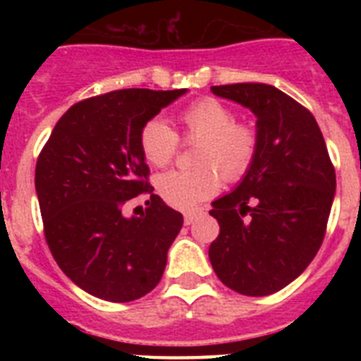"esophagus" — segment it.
I'll list each match as a JSON object with an SVG mask.
<instances>
[{
  "instance_id": "obj_1",
  "label": "esophagus",
  "mask_w": 361,
  "mask_h": 361,
  "mask_svg": "<svg viewBox=\"0 0 361 361\" xmlns=\"http://www.w3.org/2000/svg\"><path fill=\"white\" fill-rule=\"evenodd\" d=\"M199 215H202V212H200V209H193V212H186V213H184V224H186V226L193 224V220H195Z\"/></svg>"
}]
</instances>
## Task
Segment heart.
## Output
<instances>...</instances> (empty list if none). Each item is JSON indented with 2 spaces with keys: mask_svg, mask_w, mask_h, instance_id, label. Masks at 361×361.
I'll return each mask as SVG.
<instances>
[{
  "mask_svg": "<svg viewBox=\"0 0 361 361\" xmlns=\"http://www.w3.org/2000/svg\"><path fill=\"white\" fill-rule=\"evenodd\" d=\"M184 139L200 141L193 170H170L157 177L162 199L175 208L188 209L209 199L226 180H238L257 157L258 133L253 124L235 121V111L219 99L202 97L180 110ZM146 161L170 164L178 152V135L161 117L149 119L139 135Z\"/></svg>",
  "mask_w": 361,
  "mask_h": 361,
  "instance_id": "obj_1",
  "label": "heart"
}]
</instances>
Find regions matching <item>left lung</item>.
<instances>
[{"mask_svg": "<svg viewBox=\"0 0 361 361\" xmlns=\"http://www.w3.org/2000/svg\"><path fill=\"white\" fill-rule=\"evenodd\" d=\"M250 108L258 148L235 190L212 202L220 226L209 260L220 282L245 296H266L298 279L324 240L336 173L311 111L264 82L212 86Z\"/></svg>", "mask_w": 361, "mask_h": 361, "instance_id": "left-lung-1", "label": "left lung"}]
</instances>
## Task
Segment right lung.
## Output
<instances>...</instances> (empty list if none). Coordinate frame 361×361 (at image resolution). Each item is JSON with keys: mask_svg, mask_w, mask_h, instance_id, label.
<instances>
[{"mask_svg": "<svg viewBox=\"0 0 361 361\" xmlns=\"http://www.w3.org/2000/svg\"><path fill=\"white\" fill-rule=\"evenodd\" d=\"M180 90L126 88L66 110L41 149L36 193L44 238L57 266L82 291L132 302L164 273L183 215L153 193L139 135ZM149 192L147 213L124 217L123 204Z\"/></svg>", "mask_w": 361, "mask_h": 361, "instance_id": "obj_1", "label": "right lung"}]
</instances>
